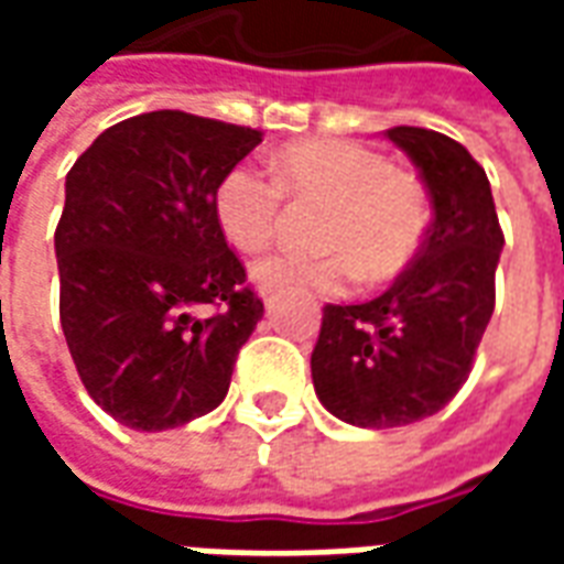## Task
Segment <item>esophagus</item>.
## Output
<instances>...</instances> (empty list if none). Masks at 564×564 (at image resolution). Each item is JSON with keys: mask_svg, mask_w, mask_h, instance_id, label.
Segmentation results:
<instances>
[{"mask_svg": "<svg viewBox=\"0 0 564 564\" xmlns=\"http://www.w3.org/2000/svg\"><path fill=\"white\" fill-rule=\"evenodd\" d=\"M259 293H262V299H265V302H271V293H274V286H259Z\"/></svg>", "mask_w": 564, "mask_h": 564, "instance_id": "34e87169", "label": "esophagus"}]
</instances>
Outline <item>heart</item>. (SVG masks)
<instances>
[{"label":"heart","mask_w":564,"mask_h":564,"mask_svg":"<svg viewBox=\"0 0 564 564\" xmlns=\"http://www.w3.org/2000/svg\"><path fill=\"white\" fill-rule=\"evenodd\" d=\"M283 196L299 208L323 210L317 247L332 250L311 262L271 257L253 265L259 286L341 290L356 271L390 281L416 257L432 220L423 181L408 169L350 141H302L274 160V181L235 165L214 193V214L226 241L259 253L278 235Z\"/></svg>","instance_id":"1"}]
</instances>
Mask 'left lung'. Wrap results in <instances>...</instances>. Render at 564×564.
I'll use <instances>...</instances> for the list:
<instances>
[{
  "instance_id": "8db88e82",
  "label": "left lung",
  "mask_w": 564,
  "mask_h": 564,
  "mask_svg": "<svg viewBox=\"0 0 564 564\" xmlns=\"http://www.w3.org/2000/svg\"><path fill=\"white\" fill-rule=\"evenodd\" d=\"M423 177L432 223L414 262L362 305H326L311 378L323 408L359 429L437 414L468 380L496 307L505 235L480 162L435 129L383 132Z\"/></svg>"
}]
</instances>
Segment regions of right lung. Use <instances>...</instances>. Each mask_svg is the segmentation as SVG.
I'll use <instances>...</instances> for the list:
<instances>
[{
  "label": "right lung",
  "mask_w": 564,
  "mask_h": 564,
  "mask_svg": "<svg viewBox=\"0 0 564 564\" xmlns=\"http://www.w3.org/2000/svg\"><path fill=\"white\" fill-rule=\"evenodd\" d=\"M262 132L184 111L105 129L66 174L59 323L90 399L135 432L210 414L262 319L214 193Z\"/></svg>",
  "instance_id": "right-lung-1"
}]
</instances>
